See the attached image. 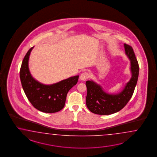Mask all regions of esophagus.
<instances>
[{"label": "esophagus", "mask_w": 157, "mask_h": 157, "mask_svg": "<svg viewBox=\"0 0 157 157\" xmlns=\"http://www.w3.org/2000/svg\"><path fill=\"white\" fill-rule=\"evenodd\" d=\"M89 76V74L87 72H84L81 74L80 79L81 81H85Z\"/></svg>", "instance_id": "obj_1"}]
</instances>
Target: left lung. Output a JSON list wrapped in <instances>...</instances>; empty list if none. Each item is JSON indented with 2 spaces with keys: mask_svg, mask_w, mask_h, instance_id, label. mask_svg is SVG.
Here are the masks:
<instances>
[{
  "mask_svg": "<svg viewBox=\"0 0 157 157\" xmlns=\"http://www.w3.org/2000/svg\"><path fill=\"white\" fill-rule=\"evenodd\" d=\"M125 54L130 60V79L118 93L109 94L102 86L93 81H86L87 89L86 106L94 114L110 115L118 112L126 105L131 99L136 87L138 75L139 65L132 47L124 44Z\"/></svg>",
  "mask_w": 157,
  "mask_h": 157,
  "instance_id": "left-lung-1",
  "label": "left lung"
}]
</instances>
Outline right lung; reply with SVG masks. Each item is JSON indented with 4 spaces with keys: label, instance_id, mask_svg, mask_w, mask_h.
<instances>
[{
    "label": "right lung",
    "instance_id": "obj_1",
    "mask_svg": "<svg viewBox=\"0 0 157 157\" xmlns=\"http://www.w3.org/2000/svg\"><path fill=\"white\" fill-rule=\"evenodd\" d=\"M34 47L27 52L21 63L20 78L26 97L35 109L43 113H54L64 106L69 90L76 85L79 75L70 77L51 85H44L32 76L29 67L30 53Z\"/></svg>",
    "mask_w": 157,
    "mask_h": 157
}]
</instances>
